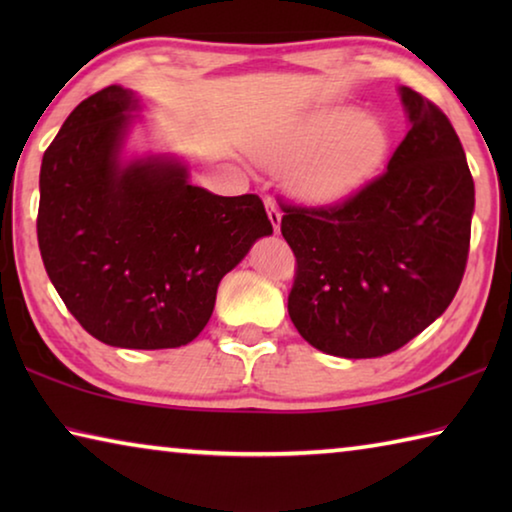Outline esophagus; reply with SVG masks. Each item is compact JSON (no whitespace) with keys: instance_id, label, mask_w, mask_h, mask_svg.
Masks as SVG:
<instances>
[{"instance_id":"1","label":"esophagus","mask_w":512,"mask_h":512,"mask_svg":"<svg viewBox=\"0 0 512 512\" xmlns=\"http://www.w3.org/2000/svg\"><path fill=\"white\" fill-rule=\"evenodd\" d=\"M266 212H268V219H271V223H273V230L280 232V223H282L280 207H277L273 201H266Z\"/></svg>"}]
</instances>
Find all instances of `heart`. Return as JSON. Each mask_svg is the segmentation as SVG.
<instances>
[{
    "label": "heart",
    "mask_w": 512,
    "mask_h": 512,
    "mask_svg": "<svg viewBox=\"0 0 512 512\" xmlns=\"http://www.w3.org/2000/svg\"><path fill=\"white\" fill-rule=\"evenodd\" d=\"M391 149L381 119L354 106L320 108L291 121L259 146V158L289 169L291 187L309 203H339L368 183Z\"/></svg>",
    "instance_id": "heart-1"
}]
</instances>
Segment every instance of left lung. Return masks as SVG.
<instances>
[{
	"mask_svg": "<svg viewBox=\"0 0 512 512\" xmlns=\"http://www.w3.org/2000/svg\"><path fill=\"white\" fill-rule=\"evenodd\" d=\"M411 128L388 169L334 205H282L296 255L289 316L334 357L372 359L429 327L461 287L474 180L452 121L400 88Z\"/></svg>",
	"mask_w": 512,
	"mask_h": 512,
	"instance_id": "obj_1",
	"label": "left lung"
}]
</instances>
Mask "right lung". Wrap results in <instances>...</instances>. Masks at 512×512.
Instances as JSON below:
<instances>
[{"label":"right lung","mask_w":512,"mask_h":512,"mask_svg":"<svg viewBox=\"0 0 512 512\" xmlns=\"http://www.w3.org/2000/svg\"><path fill=\"white\" fill-rule=\"evenodd\" d=\"M137 108L110 85L72 110L42 155L38 246L65 307L101 343L180 348L203 332L221 277L273 232L257 194L189 185L176 160L121 164Z\"/></svg>","instance_id":"right-lung-1"}]
</instances>
